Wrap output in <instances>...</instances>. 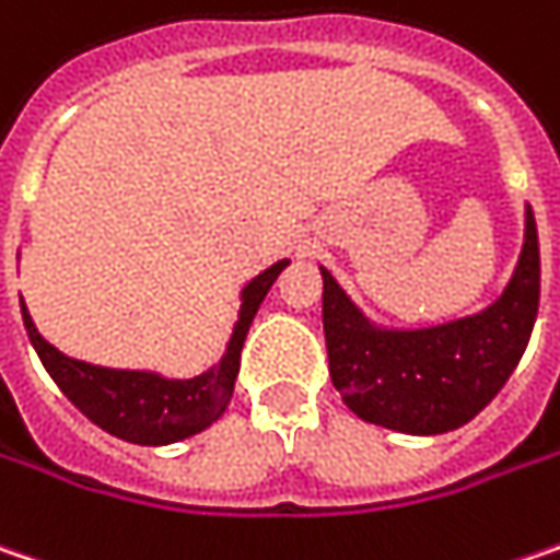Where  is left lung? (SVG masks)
<instances>
[{
  "instance_id": "8db88e82",
  "label": "left lung",
  "mask_w": 560,
  "mask_h": 560,
  "mask_svg": "<svg viewBox=\"0 0 560 560\" xmlns=\"http://www.w3.org/2000/svg\"><path fill=\"white\" fill-rule=\"evenodd\" d=\"M324 340L343 404L404 434H444L494 400L517 369L539 312V236L526 208L523 252L489 308L457 322L397 330L369 322L322 267Z\"/></svg>"
}]
</instances>
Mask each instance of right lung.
Here are the masks:
<instances>
[{"instance_id": "add662e5", "label": "right lung", "mask_w": 560, "mask_h": 560, "mask_svg": "<svg viewBox=\"0 0 560 560\" xmlns=\"http://www.w3.org/2000/svg\"><path fill=\"white\" fill-rule=\"evenodd\" d=\"M290 265L287 258L261 270L252 283L242 290L238 322L233 337L226 343L223 359L195 377H163L156 372H131V369H103L81 359H71L46 343L31 322V312L21 305V318L27 327V337L40 355L43 369L59 384V390L78 406L94 425L103 432L116 434L131 444H173L191 434L205 432L213 425L233 397L238 375V355L245 334L258 305L265 302L267 290L280 277V270Z\"/></svg>"}]
</instances>
